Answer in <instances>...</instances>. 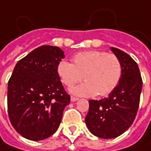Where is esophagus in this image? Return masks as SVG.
<instances>
[{
  "instance_id": "esophagus-1",
  "label": "esophagus",
  "mask_w": 151,
  "mask_h": 151,
  "mask_svg": "<svg viewBox=\"0 0 151 151\" xmlns=\"http://www.w3.org/2000/svg\"><path fill=\"white\" fill-rule=\"evenodd\" d=\"M78 100V98H77V97H73V96H72V97H71V101H73V102L77 101Z\"/></svg>"
}]
</instances>
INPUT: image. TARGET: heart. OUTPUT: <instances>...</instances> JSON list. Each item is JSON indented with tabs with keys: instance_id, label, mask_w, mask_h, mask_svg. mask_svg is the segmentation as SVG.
<instances>
[{
	"instance_id": "b5f03b06",
	"label": "heart",
	"mask_w": 151,
	"mask_h": 151,
	"mask_svg": "<svg viewBox=\"0 0 151 151\" xmlns=\"http://www.w3.org/2000/svg\"><path fill=\"white\" fill-rule=\"evenodd\" d=\"M73 64L62 60L58 64L57 73L63 84L72 86L86 79L81 85L74 86L71 92L78 96H99L109 94L119 84L122 67L119 58L114 53L101 50H86L73 57Z\"/></svg>"
}]
</instances>
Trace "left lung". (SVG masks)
Wrapping results in <instances>:
<instances>
[{
    "instance_id": "left-lung-1",
    "label": "left lung",
    "mask_w": 151,
    "mask_h": 151,
    "mask_svg": "<svg viewBox=\"0 0 151 151\" xmlns=\"http://www.w3.org/2000/svg\"><path fill=\"white\" fill-rule=\"evenodd\" d=\"M110 49L122 63L121 79L107 98L89 101V111L85 118L90 132L104 139L121 136L132 125L139 107L142 87L136 61L117 48Z\"/></svg>"
}]
</instances>
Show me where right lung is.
<instances>
[{
  "label": "right lung",
  "mask_w": 151,
  "mask_h": 151,
  "mask_svg": "<svg viewBox=\"0 0 151 151\" xmlns=\"http://www.w3.org/2000/svg\"><path fill=\"white\" fill-rule=\"evenodd\" d=\"M65 58L56 46H40L15 65L8 84V112L12 126L23 137L40 141L58 129L70 103L57 73Z\"/></svg>",
  "instance_id": "1"
}]
</instances>
